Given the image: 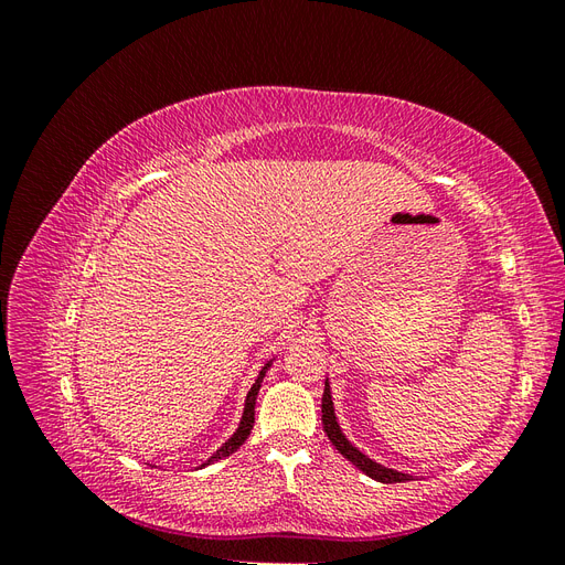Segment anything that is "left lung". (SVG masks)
Listing matches in <instances>:
<instances>
[{"instance_id":"obj_1","label":"left lung","mask_w":565,"mask_h":565,"mask_svg":"<svg viewBox=\"0 0 565 565\" xmlns=\"http://www.w3.org/2000/svg\"><path fill=\"white\" fill-rule=\"evenodd\" d=\"M322 429H324V434H328L332 446L341 455H344L351 461V465H355L358 469H361L365 476L374 478V481H380V483H405V481H413V476H409V473L382 467L374 459H370L367 455H363L355 446H351L349 438L341 434V429H339V422H337V415H334L332 393H330V384L328 382H324V391H322Z\"/></svg>"}]
</instances>
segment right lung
I'll return each mask as SVG.
<instances>
[{"label":"right lung","instance_id":"right-lung-1","mask_svg":"<svg viewBox=\"0 0 565 565\" xmlns=\"http://www.w3.org/2000/svg\"><path fill=\"white\" fill-rule=\"evenodd\" d=\"M270 367V363H266V367L259 372V377H256V382L252 384V388H249V393H247V401H245V409H243V419H241V426H237L235 429V434L224 443V446H221L207 461H204L202 467H207V465H214V461H218V459H224V457H228V455H233L237 448L243 446V443L247 440V436L252 434V426H254V405H256V396H259V388H262V382H264V377H266V370Z\"/></svg>","mask_w":565,"mask_h":565}]
</instances>
